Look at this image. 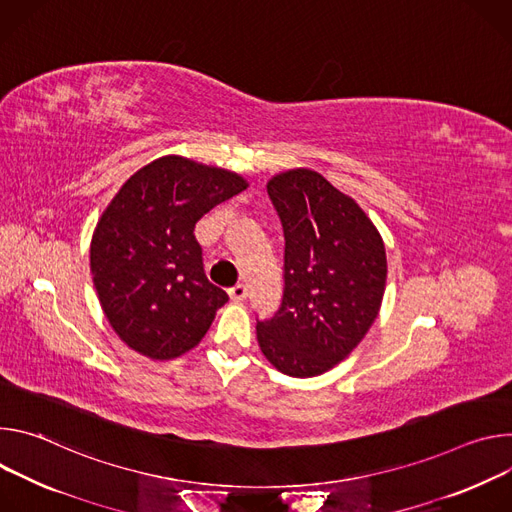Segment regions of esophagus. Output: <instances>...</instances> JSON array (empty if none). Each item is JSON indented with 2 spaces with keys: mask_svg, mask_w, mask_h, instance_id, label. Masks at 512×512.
<instances>
[{
  "mask_svg": "<svg viewBox=\"0 0 512 512\" xmlns=\"http://www.w3.org/2000/svg\"><path fill=\"white\" fill-rule=\"evenodd\" d=\"M227 293H230V299H232V301L240 303V301H244V299H246L248 289H246L244 285H240V282H238V285H234V287H232L230 291H227Z\"/></svg>",
  "mask_w": 512,
  "mask_h": 512,
  "instance_id": "34e87169",
  "label": "esophagus"
}]
</instances>
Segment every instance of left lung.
I'll use <instances>...</instances> for the list:
<instances>
[{"label":"left lung","mask_w":512,"mask_h":512,"mask_svg":"<svg viewBox=\"0 0 512 512\" xmlns=\"http://www.w3.org/2000/svg\"><path fill=\"white\" fill-rule=\"evenodd\" d=\"M268 195L285 230V295L258 321L264 358L311 378L346 360L378 317L386 250L366 211L311 168L274 175Z\"/></svg>","instance_id":"obj_1"}]
</instances>
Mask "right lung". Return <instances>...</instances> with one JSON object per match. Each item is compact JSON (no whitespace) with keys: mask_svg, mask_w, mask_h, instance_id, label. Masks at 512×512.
Masks as SVG:
<instances>
[{"mask_svg":"<svg viewBox=\"0 0 512 512\" xmlns=\"http://www.w3.org/2000/svg\"><path fill=\"white\" fill-rule=\"evenodd\" d=\"M244 189L232 170L168 154L109 201L89 260L101 309L128 348L173 360L201 342L230 297L205 276L195 223Z\"/></svg>","mask_w":512,"mask_h":512,"instance_id":"obj_1","label":"right lung"}]
</instances>
